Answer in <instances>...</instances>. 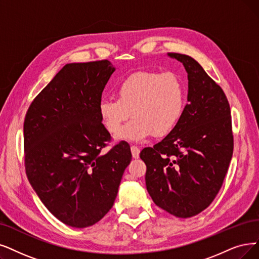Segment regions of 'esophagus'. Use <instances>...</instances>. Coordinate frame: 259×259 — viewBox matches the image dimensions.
<instances>
[{"label": "esophagus", "mask_w": 259, "mask_h": 259, "mask_svg": "<svg viewBox=\"0 0 259 259\" xmlns=\"http://www.w3.org/2000/svg\"><path fill=\"white\" fill-rule=\"evenodd\" d=\"M131 151H132V155L134 158H139V154H140V149L136 146H132L131 147Z\"/></svg>", "instance_id": "obj_1"}]
</instances>
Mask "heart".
<instances>
[{
    "instance_id": "1",
    "label": "heart",
    "mask_w": 259,
    "mask_h": 259,
    "mask_svg": "<svg viewBox=\"0 0 259 259\" xmlns=\"http://www.w3.org/2000/svg\"><path fill=\"white\" fill-rule=\"evenodd\" d=\"M117 97L100 101V117L107 131L115 134L133 116L118 133V138L135 142L152 134L168 135L182 119L186 104L184 82L174 72L133 73L120 82Z\"/></svg>"
}]
</instances>
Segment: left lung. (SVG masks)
<instances>
[{
	"label": "left lung",
	"instance_id": "1",
	"mask_svg": "<svg viewBox=\"0 0 259 259\" xmlns=\"http://www.w3.org/2000/svg\"><path fill=\"white\" fill-rule=\"evenodd\" d=\"M188 73V104L178 125L140 158L146 184L157 206L179 218L207 208L218 194L233 156L234 137L229 101L198 61L169 53Z\"/></svg>",
	"mask_w": 259,
	"mask_h": 259
}]
</instances>
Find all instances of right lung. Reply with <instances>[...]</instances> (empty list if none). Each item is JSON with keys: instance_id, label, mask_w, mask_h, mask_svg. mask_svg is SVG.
Instances as JSON below:
<instances>
[{"instance_id": "add662e5", "label": "right lung", "mask_w": 259, "mask_h": 259, "mask_svg": "<svg viewBox=\"0 0 259 259\" xmlns=\"http://www.w3.org/2000/svg\"><path fill=\"white\" fill-rule=\"evenodd\" d=\"M113 71L107 59L67 64L30 103L24 119L27 179L46 207L77 229L109 211L132 160L123 141L102 153L111 137L99 103Z\"/></svg>"}]
</instances>
